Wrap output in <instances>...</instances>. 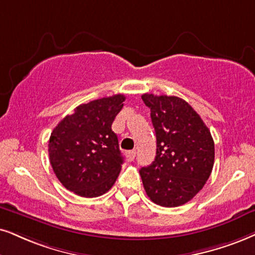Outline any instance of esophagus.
Wrapping results in <instances>:
<instances>
[{"mask_svg":"<svg viewBox=\"0 0 255 255\" xmlns=\"http://www.w3.org/2000/svg\"><path fill=\"white\" fill-rule=\"evenodd\" d=\"M135 155H136V151L135 150H128L126 153V157H127L128 161H133L135 159Z\"/></svg>","mask_w":255,"mask_h":255,"instance_id":"1","label":"esophagus"}]
</instances>
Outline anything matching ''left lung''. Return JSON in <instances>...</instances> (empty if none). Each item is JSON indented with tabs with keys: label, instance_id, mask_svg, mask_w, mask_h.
I'll return each instance as SVG.
<instances>
[{
	"label": "left lung",
	"instance_id": "obj_1",
	"mask_svg": "<svg viewBox=\"0 0 255 255\" xmlns=\"http://www.w3.org/2000/svg\"><path fill=\"white\" fill-rule=\"evenodd\" d=\"M156 135V155L140 175L148 198L178 207L205 186L214 165L211 131L188 102L178 96L143 94Z\"/></svg>",
	"mask_w": 255,
	"mask_h": 255
}]
</instances>
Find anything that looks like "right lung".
<instances>
[{
  "label": "right lung",
  "instance_id": "1",
  "mask_svg": "<svg viewBox=\"0 0 255 255\" xmlns=\"http://www.w3.org/2000/svg\"><path fill=\"white\" fill-rule=\"evenodd\" d=\"M125 100V95L117 94L80 105L51 131L50 165L68 191L96 198L117 181L124 157L112 124Z\"/></svg>",
  "mask_w": 255,
  "mask_h": 255
}]
</instances>
